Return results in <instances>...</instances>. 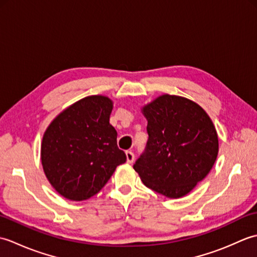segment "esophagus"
Masks as SVG:
<instances>
[{"label": "esophagus", "instance_id": "34e87169", "mask_svg": "<svg viewBox=\"0 0 257 257\" xmlns=\"http://www.w3.org/2000/svg\"><path fill=\"white\" fill-rule=\"evenodd\" d=\"M125 158H127V162H128V163H133V162H134V160H135V155H134V152H133V151H130V150L125 151Z\"/></svg>", "mask_w": 257, "mask_h": 257}]
</instances>
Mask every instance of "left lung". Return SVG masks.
Instances as JSON below:
<instances>
[{"instance_id":"left-lung-1","label":"left lung","mask_w":257,"mask_h":257,"mask_svg":"<svg viewBox=\"0 0 257 257\" xmlns=\"http://www.w3.org/2000/svg\"><path fill=\"white\" fill-rule=\"evenodd\" d=\"M149 138L134 169L146 187L178 199L202 181L216 160L219 139L211 118L184 97L162 95L143 108Z\"/></svg>"}]
</instances>
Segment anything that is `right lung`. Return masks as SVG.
I'll list each match as a JSON object with an SVG mask.
<instances>
[{
  "label": "right lung",
  "instance_id": "add662e5",
  "mask_svg": "<svg viewBox=\"0 0 257 257\" xmlns=\"http://www.w3.org/2000/svg\"><path fill=\"white\" fill-rule=\"evenodd\" d=\"M112 101L106 96L85 97L65 109L43 136L41 160L52 187L64 198L83 201L99 192L124 152L109 123Z\"/></svg>",
  "mask_w": 257,
  "mask_h": 257
}]
</instances>
